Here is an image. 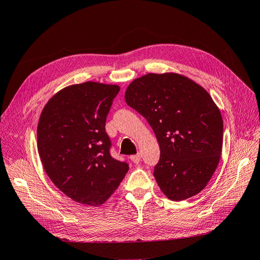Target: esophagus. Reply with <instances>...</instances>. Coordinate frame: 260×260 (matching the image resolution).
<instances>
[{
  "instance_id": "esophagus-1",
  "label": "esophagus",
  "mask_w": 260,
  "mask_h": 260,
  "mask_svg": "<svg viewBox=\"0 0 260 260\" xmlns=\"http://www.w3.org/2000/svg\"><path fill=\"white\" fill-rule=\"evenodd\" d=\"M141 158H142V156H141V154H137V155H132L130 156V159L135 162V164H139L141 161Z\"/></svg>"
}]
</instances>
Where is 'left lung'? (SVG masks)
I'll return each mask as SVG.
<instances>
[{
	"mask_svg": "<svg viewBox=\"0 0 260 260\" xmlns=\"http://www.w3.org/2000/svg\"><path fill=\"white\" fill-rule=\"evenodd\" d=\"M130 107L155 132L160 158L154 177L171 201H184L206 187L222 152L223 121L209 93L176 73L147 74L124 93Z\"/></svg>",
	"mask_w": 260,
	"mask_h": 260,
	"instance_id": "8db88e82",
	"label": "left lung"
}]
</instances>
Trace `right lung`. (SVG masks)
<instances>
[{"label": "right lung", "mask_w": 260, "mask_h": 260, "mask_svg": "<svg viewBox=\"0 0 260 260\" xmlns=\"http://www.w3.org/2000/svg\"><path fill=\"white\" fill-rule=\"evenodd\" d=\"M120 90L93 81L72 84L48 101L39 118L38 152L44 171L69 199L104 204L129 170L111 156L107 114Z\"/></svg>", "instance_id": "1"}]
</instances>
